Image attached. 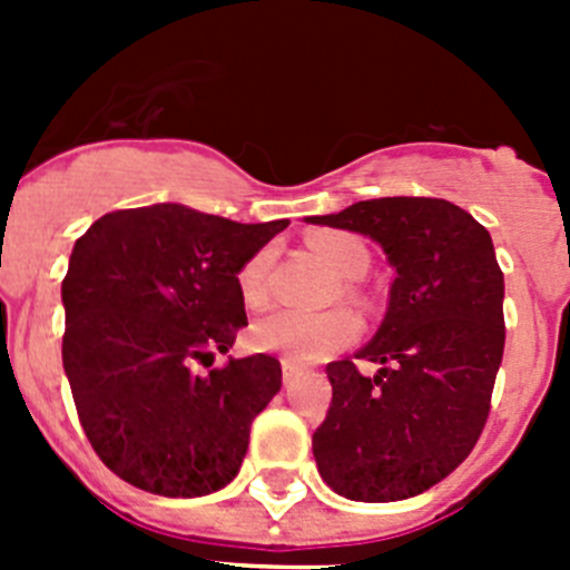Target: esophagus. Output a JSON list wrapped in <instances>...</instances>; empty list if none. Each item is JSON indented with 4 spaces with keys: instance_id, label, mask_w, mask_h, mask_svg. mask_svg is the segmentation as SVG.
<instances>
[{
    "instance_id": "obj_1",
    "label": "esophagus",
    "mask_w": 570,
    "mask_h": 570,
    "mask_svg": "<svg viewBox=\"0 0 570 570\" xmlns=\"http://www.w3.org/2000/svg\"><path fill=\"white\" fill-rule=\"evenodd\" d=\"M296 374H299V367H296L291 360H282V380H285V385H288Z\"/></svg>"
}]
</instances>
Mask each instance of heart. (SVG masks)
Here are the masks:
<instances>
[{
    "label": "heart",
    "instance_id": "obj_1",
    "mask_svg": "<svg viewBox=\"0 0 570 570\" xmlns=\"http://www.w3.org/2000/svg\"><path fill=\"white\" fill-rule=\"evenodd\" d=\"M308 245L316 256L336 274L340 279H360L371 265L365 242L345 230H316L308 236ZM271 248H262L250 256L236 274L239 296L248 308H262L268 302V271ZM351 294V288H342ZM360 336V320L351 311L334 308L325 314H291V311H274L265 314L250 325L248 340L256 351L279 354L294 362H316L336 354Z\"/></svg>",
    "mask_w": 570,
    "mask_h": 570
}]
</instances>
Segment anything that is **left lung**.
<instances>
[{
	"label": "left lung",
	"instance_id": "obj_1",
	"mask_svg": "<svg viewBox=\"0 0 570 570\" xmlns=\"http://www.w3.org/2000/svg\"><path fill=\"white\" fill-rule=\"evenodd\" d=\"M305 223L371 236L396 271L387 311L356 360L328 362L334 387L316 428L322 480L345 500L396 502L434 488L480 440L505 347L491 234L460 205L385 196Z\"/></svg>",
	"mask_w": 570,
	"mask_h": 570
}]
</instances>
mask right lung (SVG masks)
Here are the masks:
<instances>
[{"mask_svg": "<svg viewBox=\"0 0 570 570\" xmlns=\"http://www.w3.org/2000/svg\"><path fill=\"white\" fill-rule=\"evenodd\" d=\"M288 219L242 225L159 203L105 214L62 282V365L90 445L130 485L205 497L239 473L250 422L282 387L274 356H230L248 325L236 274Z\"/></svg>", "mask_w": 570, "mask_h": 570, "instance_id": "right-lung-1", "label": "right lung"}]
</instances>
